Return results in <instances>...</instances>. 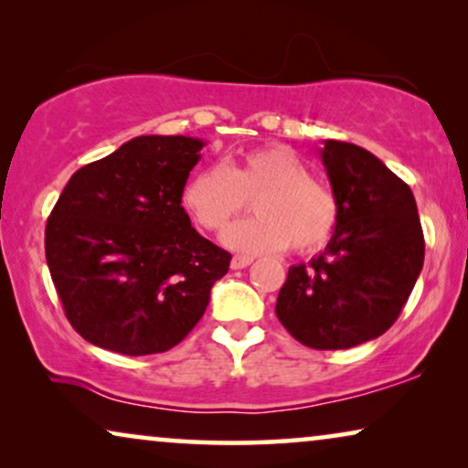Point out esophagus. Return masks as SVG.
<instances>
[{
  "instance_id": "1",
  "label": "esophagus",
  "mask_w": 468,
  "mask_h": 468,
  "mask_svg": "<svg viewBox=\"0 0 468 468\" xmlns=\"http://www.w3.org/2000/svg\"><path fill=\"white\" fill-rule=\"evenodd\" d=\"M251 258H247V255H234L232 258V268L234 271H240V268H247L249 264H251Z\"/></svg>"
}]
</instances>
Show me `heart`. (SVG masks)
<instances>
[{"mask_svg": "<svg viewBox=\"0 0 468 468\" xmlns=\"http://www.w3.org/2000/svg\"><path fill=\"white\" fill-rule=\"evenodd\" d=\"M183 207L197 226L219 232L253 200L255 217L223 232L240 253L313 251L330 239L338 207L332 191L287 146H261L226 165L200 168L185 181Z\"/></svg>", "mask_w": 468, "mask_h": 468, "instance_id": "b5f03b06", "label": "heart"}]
</instances>
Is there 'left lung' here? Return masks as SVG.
Returning <instances> with one entry per match:
<instances>
[{
    "label": "left lung",
    "instance_id": "1",
    "mask_svg": "<svg viewBox=\"0 0 468 468\" xmlns=\"http://www.w3.org/2000/svg\"><path fill=\"white\" fill-rule=\"evenodd\" d=\"M322 162L335 232L317 258L290 268L274 313L306 347L349 349L400 315L424 266V234L413 191L373 153L325 140Z\"/></svg>",
    "mask_w": 468,
    "mask_h": 468
}]
</instances>
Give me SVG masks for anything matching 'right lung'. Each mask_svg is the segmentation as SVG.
Returning a JSON list of instances; mask_svg holds the SVG:
<instances>
[{
	"instance_id": "obj_1",
	"label": "right lung",
	"mask_w": 468,
	"mask_h": 468,
	"mask_svg": "<svg viewBox=\"0 0 468 468\" xmlns=\"http://www.w3.org/2000/svg\"><path fill=\"white\" fill-rule=\"evenodd\" d=\"M204 144L132 138L61 191L44 249L68 322L85 341L123 356L162 354L200 322L232 260L181 207Z\"/></svg>"
}]
</instances>
